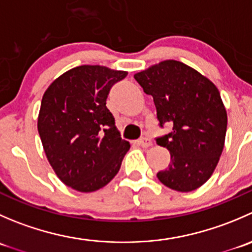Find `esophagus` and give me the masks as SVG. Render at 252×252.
Instances as JSON below:
<instances>
[{
	"instance_id": "1",
	"label": "esophagus",
	"mask_w": 252,
	"mask_h": 252,
	"mask_svg": "<svg viewBox=\"0 0 252 252\" xmlns=\"http://www.w3.org/2000/svg\"><path fill=\"white\" fill-rule=\"evenodd\" d=\"M136 144L141 147H149L152 145V141H151V139H149V138H142V139H140V140L136 141Z\"/></svg>"
}]
</instances>
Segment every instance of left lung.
<instances>
[{
	"label": "left lung",
	"mask_w": 252,
	"mask_h": 252,
	"mask_svg": "<svg viewBox=\"0 0 252 252\" xmlns=\"http://www.w3.org/2000/svg\"><path fill=\"white\" fill-rule=\"evenodd\" d=\"M134 78L154 97L159 126H172L171 133L156 140L171 154V162L157 178L177 191L197 189L215 172L224 147L228 118L217 86L174 60L162 61Z\"/></svg>",
	"instance_id": "8db88e82"
}]
</instances>
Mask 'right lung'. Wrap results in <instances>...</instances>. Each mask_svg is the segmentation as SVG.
I'll return each instance as SVG.
<instances>
[{
  "label": "right lung",
  "instance_id": "add662e5",
  "mask_svg": "<svg viewBox=\"0 0 252 252\" xmlns=\"http://www.w3.org/2000/svg\"><path fill=\"white\" fill-rule=\"evenodd\" d=\"M126 74L105 65H79L55 79L42 96L37 130L47 161L77 191L107 185L130 149L106 107L112 85Z\"/></svg>",
  "mask_w": 252,
  "mask_h": 252
}]
</instances>
